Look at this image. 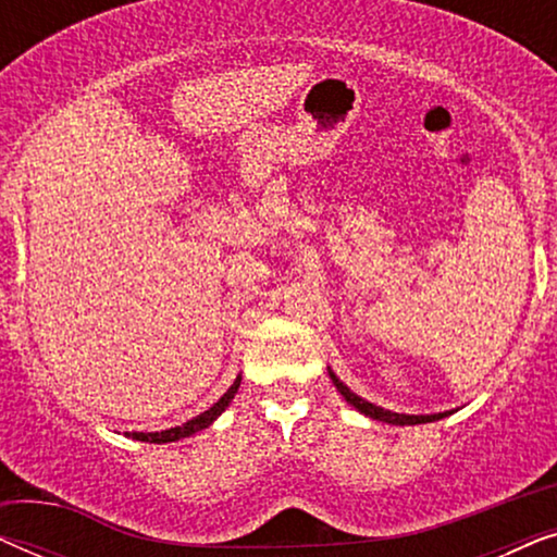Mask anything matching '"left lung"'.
I'll return each mask as SVG.
<instances>
[{
	"label": "left lung",
	"mask_w": 557,
	"mask_h": 557,
	"mask_svg": "<svg viewBox=\"0 0 557 557\" xmlns=\"http://www.w3.org/2000/svg\"><path fill=\"white\" fill-rule=\"evenodd\" d=\"M330 377H332L334 387H337V391H339L342 398H345V400L349 403V406H352L355 410H360L362 416L372 418V421H383V423H391V425H418V423H433V421H441V418H446V416H451V413H454V410H446V413H431V416L393 413V410L380 408V406H375V403L364 400V398H360V395H357V393L349 391V387H347L345 383H342V380H339L337 375H334L332 370H330Z\"/></svg>",
	"instance_id": "obj_1"
}]
</instances>
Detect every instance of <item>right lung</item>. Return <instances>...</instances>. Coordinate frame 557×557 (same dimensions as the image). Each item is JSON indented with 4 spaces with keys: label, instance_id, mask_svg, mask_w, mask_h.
Returning <instances> with one entry per match:
<instances>
[{
    "label": "right lung",
    "instance_id": "add662e5",
    "mask_svg": "<svg viewBox=\"0 0 557 557\" xmlns=\"http://www.w3.org/2000/svg\"><path fill=\"white\" fill-rule=\"evenodd\" d=\"M238 387H240V375L235 377V383L231 387H227V393L223 395V398H220L218 403H212V406L205 410V413L195 416L193 421H187V423H182V425H174V429H166V431H154V433L134 431V433H126V436H132L136 441H147V444H172V441L193 436V433L212 425V421H218V416L223 413L227 406H231V400L235 398V393H238Z\"/></svg>",
    "mask_w": 557,
    "mask_h": 557
}]
</instances>
